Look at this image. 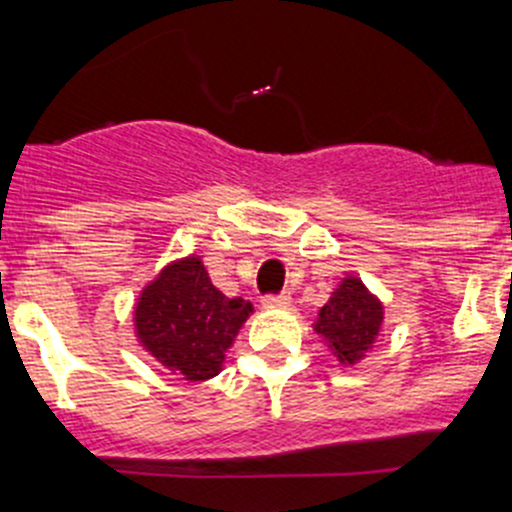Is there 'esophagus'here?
<instances>
[{
    "label": "esophagus",
    "mask_w": 512,
    "mask_h": 512,
    "mask_svg": "<svg viewBox=\"0 0 512 512\" xmlns=\"http://www.w3.org/2000/svg\"><path fill=\"white\" fill-rule=\"evenodd\" d=\"M289 304V294L280 292V294H265L262 297V307L267 309H277V307H287Z\"/></svg>",
    "instance_id": "34e87169"
}]
</instances>
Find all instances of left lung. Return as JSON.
<instances>
[{
  "label": "left lung",
  "mask_w": 512,
  "mask_h": 512,
  "mask_svg": "<svg viewBox=\"0 0 512 512\" xmlns=\"http://www.w3.org/2000/svg\"><path fill=\"white\" fill-rule=\"evenodd\" d=\"M384 322V307L364 282L347 277L319 312L317 334H322L332 354L342 364H356L374 344Z\"/></svg>",
  "instance_id": "1"
}]
</instances>
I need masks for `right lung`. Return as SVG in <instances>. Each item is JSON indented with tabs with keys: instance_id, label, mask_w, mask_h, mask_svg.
<instances>
[{
	"instance_id": "1",
	"label": "right lung",
	"mask_w": 512,
	"mask_h": 512,
	"mask_svg": "<svg viewBox=\"0 0 512 512\" xmlns=\"http://www.w3.org/2000/svg\"><path fill=\"white\" fill-rule=\"evenodd\" d=\"M252 312L242 297H225L198 257L173 262L143 289L136 332L163 366L188 381H205L223 366L225 349Z\"/></svg>"
}]
</instances>
